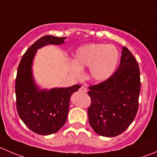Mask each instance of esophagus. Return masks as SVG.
I'll return each instance as SVG.
<instances>
[{"instance_id":"esophagus-1","label":"esophagus","mask_w":157,"mask_h":157,"mask_svg":"<svg viewBox=\"0 0 157 157\" xmlns=\"http://www.w3.org/2000/svg\"><path fill=\"white\" fill-rule=\"evenodd\" d=\"M80 91L81 92V93H86V88L85 87V86H82L80 88Z\"/></svg>"}]
</instances>
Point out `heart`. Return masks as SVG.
<instances>
[{"instance_id": "1", "label": "heart", "mask_w": 157, "mask_h": 157, "mask_svg": "<svg viewBox=\"0 0 157 157\" xmlns=\"http://www.w3.org/2000/svg\"><path fill=\"white\" fill-rule=\"evenodd\" d=\"M119 52L113 45L90 43L76 51L71 70L77 77L83 75L82 69L89 67V77L96 82L109 80L118 66Z\"/></svg>"}]
</instances>
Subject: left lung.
I'll use <instances>...</instances> for the list:
<instances>
[{
  "label": "left lung",
  "instance_id": "1",
  "mask_svg": "<svg viewBox=\"0 0 157 157\" xmlns=\"http://www.w3.org/2000/svg\"><path fill=\"white\" fill-rule=\"evenodd\" d=\"M89 122L96 134L115 137L132 123L138 109L140 69L134 55L123 47L119 67L112 77L90 86Z\"/></svg>",
  "mask_w": 157,
  "mask_h": 157
}]
</instances>
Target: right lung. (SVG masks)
I'll list each match as a JSON object with an SVG mask.
<instances>
[{"instance_id":"right-lung-1","label":"right lung","mask_w":157,"mask_h":157,"mask_svg":"<svg viewBox=\"0 0 157 157\" xmlns=\"http://www.w3.org/2000/svg\"><path fill=\"white\" fill-rule=\"evenodd\" d=\"M65 39L45 36L38 39L25 52L17 69L15 83L17 112L31 131L41 135L54 134L64 126L71 96L81 86L77 84L40 90L33 80L32 65L36 51L47 45H61Z\"/></svg>"}]
</instances>
